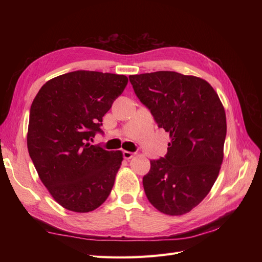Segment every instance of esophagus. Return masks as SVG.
<instances>
[{"instance_id":"1","label":"esophagus","mask_w":262,"mask_h":262,"mask_svg":"<svg viewBox=\"0 0 262 262\" xmlns=\"http://www.w3.org/2000/svg\"><path fill=\"white\" fill-rule=\"evenodd\" d=\"M134 155H136V153L129 152V150H123V157L125 160H130V158H132Z\"/></svg>"}]
</instances>
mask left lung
I'll use <instances>...</instances> for the list:
<instances>
[{"label": "left lung", "mask_w": 262, "mask_h": 262, "mask_svg": "<svg viewBox=\"0 0 262 262\" xmlns=\"http://www.w3.org/2000/svg\"><path fill=\"white\" fill-rule=\"evenodd\" d=\"M134 93L169 133L165 157L150 161L143 177L148 201L182 215L210 192L223 162L226 116L219 95L200 77L171 71L130 75Z\"/></svg>", "instance_id": "8db88e82"}]
</instances>
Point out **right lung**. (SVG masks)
<instances>
[{"label": "right lung", "mask_w": 262, "mask_h": 262, "mask_svg": "<svg viewBox=\"0 0 262 262\" xmlns=\"http://www.w3.org/2000/svg\"><path fill=\"white\" fill-rule=\"evenodd\" d=\"M128 77L74 71L47 82L31 104L27 147L39 178L63 208L86 213L106 201L121 150L92 145Z\"/></svg>", "instance_id": "right-lung-1"}]
</instances>
